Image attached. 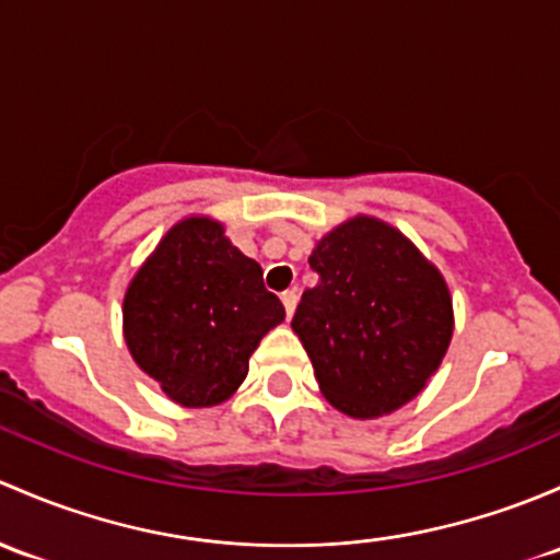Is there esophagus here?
<instances>
[{
    "label": "esophagus",
    "instance_id": "34e87169",
    "mask_svg": "<svg viewBox=\"0 0 560 560\" xmlns=\"http://www.w3.org/2000/svg\"><path fill=\"white\" fill-rule=\"evenodd\" d=\"M280 299H282V307H285V315L288 318H293V310H296V302H299L296 291H285Z\"/></svg>",
    "mask_w": 560,
    "mask_h": 560
}]
</instances>
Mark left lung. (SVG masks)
<instances>
[{
	"instance_id": "1",
	"label": "left lung",
	"mask_w": 560,
	"mask_h": 560,
	"mask_svg": "<svg viewBox=\"0 0 560 560\" xmlns=\"http://www.w3.org/2000/svg\"><path fill=\"white\" fill-rule=\"evenodd\" d=\"M310 267L318 285L302 293L291 326L323 396L353 418L415 399L453 337L442 275L405 234L364 215L326 234Z\"/></svg>"
}]
</instances>
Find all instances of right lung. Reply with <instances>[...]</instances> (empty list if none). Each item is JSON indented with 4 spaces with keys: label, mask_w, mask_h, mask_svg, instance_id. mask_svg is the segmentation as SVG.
I'll list each match as a JSON object with an SVG mask.
<instances>
[{
    "label": "right lung",
    "mask_w": 560,
    "mask_h": 560,
    "mask_svg": "<svg viewBox=\"0 0 560 560\" xmlns=\"http://www.w3.org/2000/svg\"><path fill=\"white\" fill-rule=\"evenodd\" d=\"M282 318L261 267L210 218L170 229L124 299L131 355L183 407L226 401L247 377L264 334Z\"/></svg>",
    "instance_id": "add662e5"
}]
</instances>
